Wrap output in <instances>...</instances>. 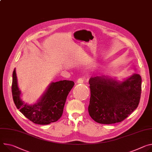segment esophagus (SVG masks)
<instances>
[{"label":"esophagus","mask_w":152,"mask_h":152,"mask_svg":"<svg viewBox=\"0 0 152 152\" xmlns=\"http://www.w3.org/2000/svg\"><path fill=\"white\" fill-rule=\"evenodd\" d=\"M84 81V78H79V79H78L77 80V83L82 84V83H83Z\"/></svg>","instance_id":"34e87169"}]
</instances>
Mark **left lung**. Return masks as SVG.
Listing matches in <instances>:
<instances>
[{"label": "left lung", "instance_id": "8db88e82", "mask_svg": "<svg viewBox=\"0 0 152 152\" xmlns=\"http://www.w3.org/2000/svg\"><path fill=\"white\" fill-rule=\"evenodd\" d=\"M141 77L134 73L122 81L108 76L89 79L91 96L88 113L100 124L120 122L138 106L141 94Z\"/></svg>", "mask_w": 152, "mask_h": 152}]
</instances>
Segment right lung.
I'll return each instance as SVG.
<instances>
[{
    "mask_svg": "<svg viewBox=\"0 0 152 152\" xmlns=\"http://www.w3.org/2000/svg\"><path fill=\"white\" fill-rule=\"evenodd\" d=\"M74 85L72 80L52 82L37 103L25 104L21 99L15 68L12 73V98L17 108L26 118L34 124L47 125L57 121L62 116L66 97Z\"/></svg>",
    "mask_w": 152,
    "mask_h": 152,
    "instance_id": "add662e5",
    "label": "right lung"
}]
</instances>
